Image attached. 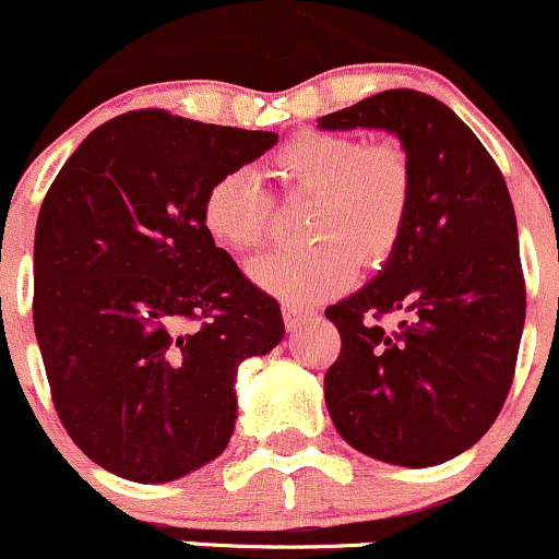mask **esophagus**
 I'll return each mask as SVG.
<instances>
[{
  "mask_svg": "<svg viewBox=\"0 0 559 559\" xmlns=\"http://www.w3.org/2000/svg\"><path fill=\"white\" fill-rule=\"evenodd\" d=\"M310 319H313V310L299 308V305H289V302L284 305V324H286V329H289V332H297V329Z\"/></svg>",
  "mask_w": 559,
  "mask_h": 559,
  "instance_id": "esophagus-1",
  "label": "esophagus"
}]
</instances>
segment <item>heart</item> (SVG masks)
<instances>
[{
    "mask_svg": "<svg viewBox=\"0 0 559 559\" xmlns=\"http://www.w3.org/2000/svg\"><path fill=\"white\" fill-rule=\"evenodd\" d=\"M281 185L313 192L299 249H275L249 262L257 286L292 305L324 299L354 278L358 257L383 262L396 251L413 211L415 174L393 141L367 144L354 133L299 131L273 155ZM273 195L249 166L219 174L201 203L203 230L230 251L257 249L270 233Z\"/></svg>",
    "mask_w": 559,
    "mask_h": 559,
    "instance_id": "heart-1",
    "label": "heart"
}]
</instances>
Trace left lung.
Here are the masks:
<instances>
[{
    "label": "left lung",
    "instance_id": "left-lung-1",
    "mask_svg": "<svg viewBox=\"0 0 559 559\" xmlns=\"http://www.w3.org/2000/svg\"><path fill=\"white\" fill-rule=\"evenodd\" d=\"M385 128L413 163L407 230L378 278L326 308L343 348L324 374L340 437L426 468L477 444L501 413L525 326L516 216L501 168L450 107L399 87L319 120ZM388 314L397 319L383 328Z\"/></svg>",
    "mask_w": 559,
    "mask_h": 559
}]
</instances>
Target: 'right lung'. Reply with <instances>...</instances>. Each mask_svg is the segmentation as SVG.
I'll use <instances>...</instances> for the list:
<instances>
[{
	"label": "right lung",
	"mask_w": 559,
	"mask_h": 559,
	"mask_svg": "<svg viewBox=\"0 0 559 559\" xmlns=\"http://www.w3.org/2000/svg\"><path fill=\"white\" fill-rule=\"evenodd\" d=\"M278 141L136 109L63 163L34 235V332L72 442L131 481L222 455L235 374L284 340L273 297L203 230L211 181Z\"/></svg>",
	"instance_id": "obj_1"
}]
</instances>
